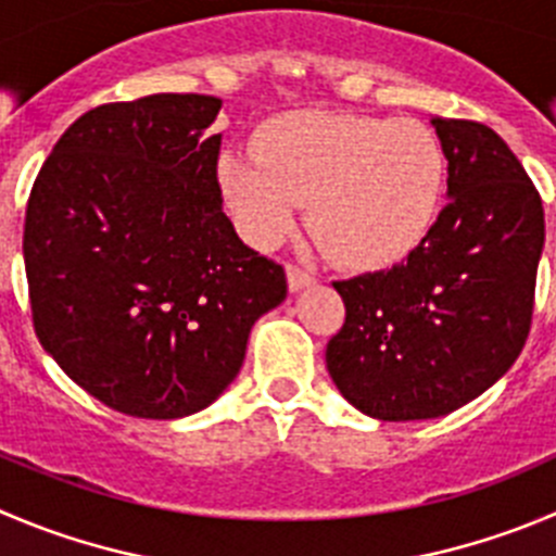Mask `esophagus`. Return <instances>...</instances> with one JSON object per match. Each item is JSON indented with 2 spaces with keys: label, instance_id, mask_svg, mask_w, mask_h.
<instances>
[{
  "label": "esophagus",
  "instance_id": "1",
  "mask_svg": "<svg viewBox=\"0 0 556 556\" xmlns=\"http://www.w3.org/2000/svg\"><path fill=\"white\" fill-rule=\"evenodd\" d=\"M287 275H289V289H292V292H300V289H308L311 283L316 281L314 273H308V269L298 267V264H289Z\"/></svg>",
  "mask_w": 556,
  "mask_h": 556
}]
</instances>
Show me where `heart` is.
I'll return each instance as SVG.
<instances>
[{
	"mask_svg": "<svg viewBox=\"0 0 556 556\" xmlns=\"http://www.w3.org/2000/svg\"><path fill=\"white\" fill-rule=\"evenodd\" d=\"M218 174L231 215L258 245L287 235L308 202L311 231L338 264L379 269L437 226L447 157L417 119L298 111L269 119L256 152H226Z\"/></svg>",
	"mask_w": 556,
	"mask_h": 556,
	"instance_id": "heart-1",
	"label": "heart"
}]
</instances>
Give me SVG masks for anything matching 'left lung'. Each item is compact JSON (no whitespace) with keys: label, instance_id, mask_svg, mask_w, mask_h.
Listing matches in <instances>:
<instances>
[{"label":"left lung","instance_id":"left-lung-1","mask_svg":"<svg viewBox=\"0 0 556 556\" xmlns=\"http://www.w3.org/2000/svg\"><path fill=\"white\" fill-rule=\"evenodd\" d=\"M447 204L420 248L379 273L332 281L346 319L325 352L343 399L377 420H428L489 390L525 349L543 202L483 123L431 119Z\"/></svg>","mask_w":556,"mask_h":556}]
</instances>
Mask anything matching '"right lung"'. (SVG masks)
Listing matches in <instances>:
<instances>
[{"label": "right lung", "mask_w": 556, "mask_h": 556, "mask_svg": "<svg viewBox=\"0 0 556 556\" xmlns=\"http://www.w3.org/2000/svg\"><path fill=\"white\" fill-rule=\"evenodd\" d=\"M213 94L105 103L62 134L31 185V325L111 409L174 420L213 404L287 273L237 237L218 182Z\"/></svg>", "instance_id": "right-lung-1"}]
</instances>
